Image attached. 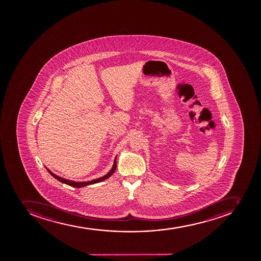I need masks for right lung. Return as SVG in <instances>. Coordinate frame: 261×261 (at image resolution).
I'll return each instance as SVG.
<instances>
[{"label": "right lung", "instance_id": "right-lung-1", "mask_svg": "<svg viewBox=\"0 0 261 261\" xmlns=\"http://www.w3.org/2000/svg\"><path fill=\"white\" fill-rule=\"evenodd\" d=\"M117 157L115 158V160H114V163H113V168H112L111 170L109 171V173H107L106 175H104L103 177H101V178H96V179H92L91 181H88V182H75V181H71V180L66 179V178H61L59 176L56 175L55 173H53L51 170H49L46 167V170L48 171V173L51 174L53 177L56 178V179H58V181H60L61 182H63V184H65V185H69V186H72V187L75 188H82L84 187V186H87V185H94V184H97V182H102L104 180L108 179V178H110L112 175H113V173L115 172L116 168H117Z\"/></svg>", "mask_w": 261, "mask_h": 261}]
</instances>
